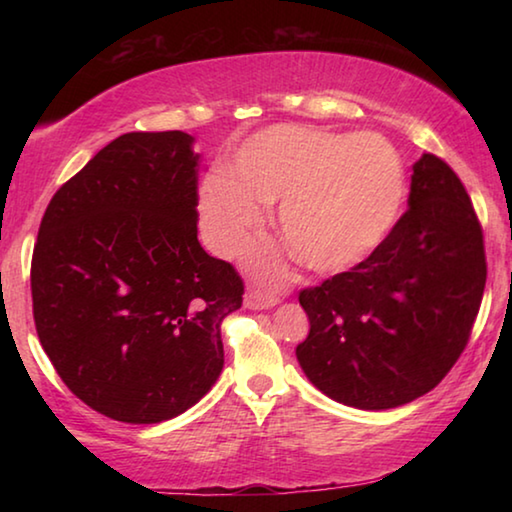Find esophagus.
Listing matches in <instances>:
<instances>
[{
    "label": "esophagus",
    "mask_w": 512,
    "mask_h": 512,
    "mask_svg": "<svg viewBox=\"0 0 512 512\" xmlns=\"http://www.w3.org/2000/svg\"><path fill=\"white\" fill-rule=\"evenodd\" d=\"M277 302H280V296H277V293L259 289V287L248 289L246 298H244V305L248 309H271L277 305Z\"/></svg>",
    "instance_id": "obj_1"
}]
</instances>
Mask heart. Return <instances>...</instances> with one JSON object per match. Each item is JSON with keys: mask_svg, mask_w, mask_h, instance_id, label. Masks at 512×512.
<instances>
[{"mask_svg": "<svg viewBox=\"0 0 512 512\" xmlns=\"http://www.w3.org/2000/svg\"><path fill=\"white\" fill-rule=\"evenodd\" d=\"M406 178L395 146L377 133H334L277 124L250 137L232 158V176L207 173L198 212L210 246L235 255L277 203V230L316 273L348 271L366 259L400 216ZM259 271H277L271 250L253 253Z\"/></svg>", "mask_w": 512, "mask_h": 512, "instance_id": "obj_1", "label": "heart"}]
</instances>
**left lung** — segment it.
I'll list each match as a JSON object with an SVG mask.
<instances>
[{"instance_id":"left-lung-1","label":"left lung","mask_w":512,"mask_h":512,"mask_svg":"<svg viewBox=\"0 0 512 512\" xmlns=\"http://www.w3.org/2000/svg\"><path fill=\"white\" fill-rule=\"evenodd\" d=\"M483 230L461 178L438 155L413 164L409 210L350 271L300 291L302 370L332 400L366 411L436 388L470 341L485 289Z\"/></svg>"}]
</instances>
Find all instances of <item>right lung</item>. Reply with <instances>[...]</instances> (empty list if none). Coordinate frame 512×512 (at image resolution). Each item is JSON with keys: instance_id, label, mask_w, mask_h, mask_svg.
Here are the masks:
<instances>
[{"instance_id": "right-lung-1", "label": "right lung", "mask_w": 512, "mask_h": 512, "mask_svg": "<svg viewBox=\"0 0 512 512\" xmlns=\"http://www.w3.org/2000/svg\"><path fill=\"white\" fill-rule=\"evenodd\" d=\"M183 131L112 140L51 198L31 259L33 320L60 379L106 418L185 413L223 370L237 268L198 244V155Z\"/></svg>"}]
</instances>
